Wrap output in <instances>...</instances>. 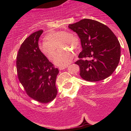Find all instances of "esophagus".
I'll return each mask as SVG.
<instances>
[{
    "label": "esophagus",
    "mask_w": 131,
    "mask_h": 131,
    "mask_svg": "<svg viewBox=\"0 0 131 131\" xmlns=\"http://www.w3.org/2000/svg\"><path fill=\"white\" fill-rule=\"evenodd\" d=\"M68 68V66H60V67L59 68V69L61 70H63L67 68Z\"/></svg>",
    "instance_id": "esophagus-1"
}]
</instances>
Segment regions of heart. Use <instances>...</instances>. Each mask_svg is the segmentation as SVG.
I'll use <instances>...</instances> for the list:
<instances>
[{
    "mask_svg": "<svg viewBox=\"0 0 131 131\" xmlns=\"http://www.w3.org/2000/svg\"><path fill=\"white\" fill-rule=\"evenodd\" d=\"M46 40L39 44L40 51L48 59H52L57 52V46L60 49H76L79 44L77 37L72 33L65 31H51L45 37ZM73 54L70 51H60L55 56L54 63L57 66H65L72 62Z\"/></svg>",
    "mask_w": 131,
    "mask_h": 131,
    "instance_id": "b5f03b06",
    "label": "heart"
}]
</instances>
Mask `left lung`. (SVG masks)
Masks as SVG:
<instances>
[{"mask_svg": "<svg viewBox=\"0 0 131 131\" xmlns=\"http://www.w3.org/2000/svg\"><path fill=\"white\" fill-rule=\"evenodd\" d=\"M68 27L80 39L82 51L75 63L80 66L81 78L97 81L111 76L121 55L120 44L114 33L106 25L90 19H81Z\"/></svg>", "mask_w": 131, "mask_h": 131, "instance_id": "left-lung-1", "label": "left lung"}]
</instances>
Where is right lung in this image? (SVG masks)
<instances>
[{
  "mask_svg": "<svg viewBox=\"0 0 131 131\" xmlns=\"http://www.w3.org/2000/svg\"><path fill=\"white\" fill-rule=\"evenodd\" d=\"M43 30L36 31L21 44L17 57L19 80L26 94L41 103H48L57 95L55 85L59 73L39 48V39Z\"/></svg>",
  "mask_w": 131,
  "mask_h": 131,
  "instance_id": "1",
  "label": "right lung"
}]
</instances>
